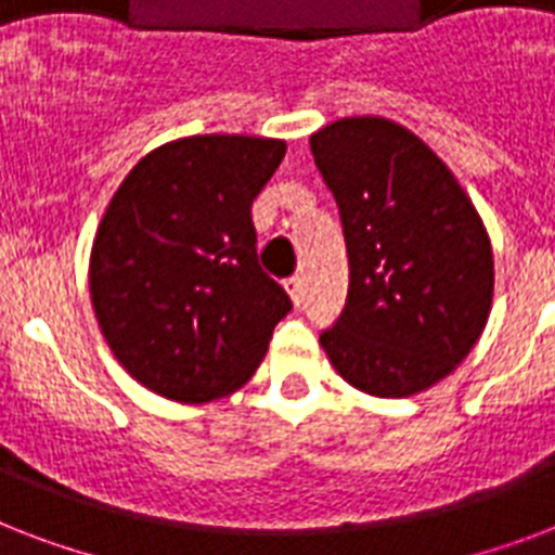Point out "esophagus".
<instances>
[{
    "label": "esophagus",
    "mask_w": 555,
    "mask_h": 555,
    "mask_svg": "<svg viewBox=\"0 0 555 555\" xmlns=\"http://www.w3.org/2000/svg\"><path fill=\"white\" fill-rule=\"evenodd\" d=\"M285 291H287V296H291V299H294V305H302V299H305V285H302V279H299V276L285 279Z\"/></svg>",
    "instance_id": "esophagus-1"
}]
</instances>
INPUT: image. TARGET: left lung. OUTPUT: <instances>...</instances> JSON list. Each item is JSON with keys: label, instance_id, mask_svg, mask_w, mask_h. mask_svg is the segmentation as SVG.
Instances as JSON below:
<instances>
[{"label": "left lung", "instance_id": "1", "mask_svg": "<svg viewBox=\"0 0 555 555\" xmlns=\"http://www.w3.org/2000/svg\"><path fill=\"white\" fill-rule=\"evenodd\" d=\"M348 250V299L322 348L374 397H412L455 371L481 337L495 264L478 209L405 126L343 117L311 134Z\"/></svg>", "mask_w": 555, "mask_h": 555}]
</instances>
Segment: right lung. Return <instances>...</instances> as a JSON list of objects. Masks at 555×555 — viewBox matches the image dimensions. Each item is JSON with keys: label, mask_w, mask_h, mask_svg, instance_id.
Masks as SVG:
<instances>
[{"label": "right lung", "mask_w": 555, "mask_h": 555, "mask_svg": "<svg viewBox=\"0 0 555 555\" xmlns=\"http://www.w3.org/2000/svg\"><path fill=\"white\" fill-rule=\"evenodd\" d=\"M285 141L192 134L143 155L108 201L89 287L112 354L176 403L233 395L294 305L261 273L250 207Z\"/></svg>", "instance_id": "obj_1"}]
</instances>
